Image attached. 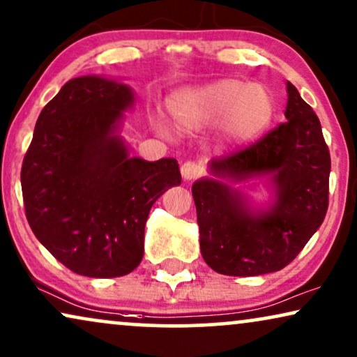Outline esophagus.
Segmentation results:
<instances>
[{
    "instance_id": "esophagus-1",
    "label": "esophagus",
    "mask_w": 357,
    "mask_h": 357,
    "mask_svg": "<svg viewBox=\"0 0 357 357\" xmlns=\"http://www.w3.org/2000/svg\"><path fill=\"white\" fill-rule=\"evenodd\" d=\"M202 171L204 168L199 163H196V161H186V163L181 166V174L186 181H192V179L199 178V176L202 174Z\"/></svg>"
}]
</instances>
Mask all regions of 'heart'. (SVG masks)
Segmentation results:
<instances>
[{
  "label": "heart",
  "mask_w": 357,
  "mask_h": 357,
  "mask_svg": "<svg viewBox=\"0 0 357 357\" xmlns=\"http://www.w3.org/2000/svg\"><path fill=\"white\" fill-rule=\"evenodd\" d=\"M171 114L183 132H202L215 126L218 149L248 145L274 119V96L263 84L222 78L178 91L169 102ZM163 129V126L158 123Z\"/></svg>",
  "instance_id": "heart-1"
}]
</instances>
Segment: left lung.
<instances>
[{
    "mask_svg": "<svg viewBox=\"0 0 357 357\" xmlns=\"http://www.w3.org/2000/svg\"><path fill=\"white\" fill-rule=\"evenodd\" d=\"M287 122L238 153L213 158L192 184L199 241L218 274L261 275L287 266L321 225L328 208L330 151L313 109L287 82ZM266 177L273 202L250 206L231 186Z\"/></svg>",
    "mask_w": 357,
    "mask_h": 357,
    "instance_id": "left-lung-1",
    "label": "left lung"
}]
</instances>
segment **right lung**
I'll use <instances>...</instances> for the list:
<instances>
[{"instance_id": "add662e5", "label": "right lung", "mask_w": 357, "mask_h": 357, "mask_svg": "<svg viewBox=\"0 0 357 357\" xmlns=\"http://www.w3.org/2000/svg\"><path fill=\"white\" fill-rule=\"evenodd\" d=\"M135 102L129 84L88 75L42 109L22 161L27 222L76 274L126 275L144 258L145 223L161 194L181 184L178 161L130 156L121 135Z\"/></svg>"}]
</instances>
